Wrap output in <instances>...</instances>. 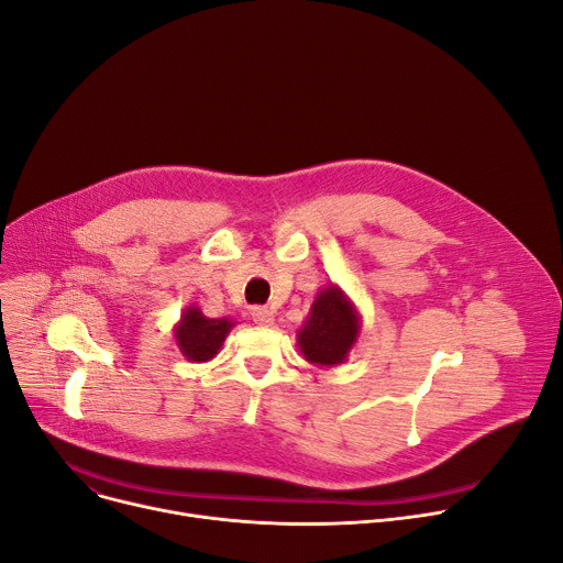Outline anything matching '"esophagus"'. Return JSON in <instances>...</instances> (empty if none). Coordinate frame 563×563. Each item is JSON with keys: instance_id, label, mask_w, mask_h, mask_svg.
Returning a JSON list of instances; mask_svg holds the SVG:
<instances>
[{"instance_id": "esophagus-1", "label": "esophagus", "mask_w": 563, "mask_h": 563, "mask_svg": "<svg viewBox=\"0 0 563 563\" xmlns=\"http://www.w3.org/2000/svg\"><path fill=\"white\" fill-rule=\"evenodd\" d=\"M252 320H254L256 324H262V327H271V324L275 322V316H273V311L266 309V307H254V309H252Z\"/></svg>"}]
</instances>
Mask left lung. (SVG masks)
Here are the masks:
<instances>
[{
  "mask_svg": "<svg viewBox=\"0 0 563 563\" xmlns=\"http://www.w3.org/2000/svg\"><path fill=\"white\" fill-rule=\"evenodd\" d=\"M361 313L335 284L318 290L311 311L297 329V347L318 367H335L347 361L361 335Z\"/></svg>",
  "mask_w": 563,
  "mask_h": 563,
  "instance_id": "obj_1",
  "label": "left lung"
}]
</instances>
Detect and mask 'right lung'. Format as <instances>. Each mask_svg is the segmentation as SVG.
Returning a JSON list of instances; mask_svg holds the SVG:
<instances>
[{"label":"right lung","mask_w":563,"mask_h":563,"mask_svg":"<svg viewBox=\"0 0 563 563\" xmlns=\"http://www.w3.org/2000/svg\"><path fill=\"white\" fill-rule=\"evenodd\" d=\"M236 322L230 318H207L198 307H187L173 327L180 354L189 363H207L221 352L228 333Z\"/></svg>","instance_id":"obj_1"}]
</instances>
